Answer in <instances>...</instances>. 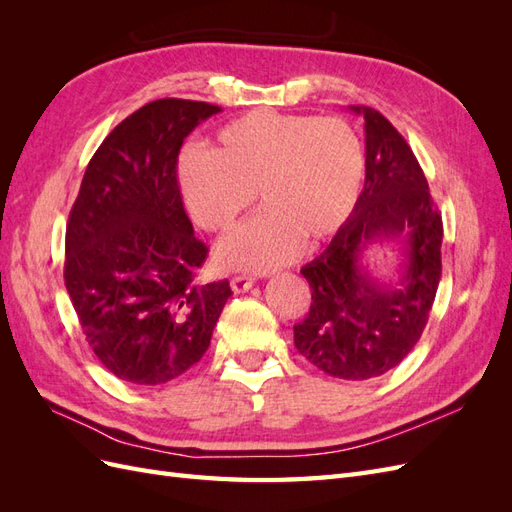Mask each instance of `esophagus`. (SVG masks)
<instances>
[{"mask_svg": "<svg viewBox=\"0 0 512 512\" xmlns=\"http://www.w3.org/2000/svg\"><path fill=\"white\" fill-rule=\"evenodd\" d=\"M254 286V280L252 277H247V275H235V277H230V288H232V292H247Z\"/></svg>", "mask_w": 512, "mask_h": 512, "instance_id": "1", "label": "esophagus"}]
</instances>
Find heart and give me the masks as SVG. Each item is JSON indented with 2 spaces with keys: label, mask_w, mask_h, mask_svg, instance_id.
<instances>
[{
  "label": "heart",
  "mask_w": 512,
  "mask_h": 512,
  "mask_svg": "<svg viewBox=\"0 0 512 512\" xmlns=\"http://www.w3.org/2000/svg\"><path fill=\"white\" fill-rule=\"evenodd\" d=\"M365 149L350 123L335 117L252 111L215 136L207 153L179 164V192L190 218L228 232L254 205L265 207L226 237L215 262L224 271L267 273L331 241L359 205Z\"/></svg>",
  "instance_id": "1"
}]
</instances>
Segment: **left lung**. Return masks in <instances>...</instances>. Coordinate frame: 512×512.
I'll use <instances>...</instances> for the list:
<instances>
[{
	"instance_id": "obj_1",
	"label": "left lung",
	"mask_w": 512,
	"mask_h": 512,
	"mask_svg": "<svg viewBox=\"0 0 512 512\" xmlns=\"http://www.w3.org/2000/svg\"><path fill=\"white\" fill-rule=\"evenodd\" d=\"M350 108L365 119V185L348 224L301 269L312 307L294 324V346L324 374L369 380L421 339L442 275V218L404 136L374 108ZM382 244L402 256L395 283L366 265Z\"/></svg>"
}]
</instances>
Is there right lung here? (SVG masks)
<instances>
[{
  "mask_svg": "<svg viewBox=\"0 0 512 512\" xmlns=\"http://www.w3.org/2000/svg\"><path fill=\"white\" fill-rule=\"evenodd\" d=\"M220 111L149 102L87 164L66 228L64 280L91 350L119 380L158 386L185 374L232 294L228 280L196 282L207 245L194 237L177 183L185 136Z\"/></svg>",
  "mask_w": 512,
  "mask_h": 512,
  "instance_id": "right-lung-1",
  "label": "right lung"
}]
</instances>
